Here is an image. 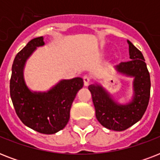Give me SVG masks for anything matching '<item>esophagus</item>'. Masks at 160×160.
Returning a JSON list of instances; mask_svg holds the SVG:
<instances>
[{
	"instance_id": "1",
	"label": "esophagus",
	"mask_w": 160,
	"mask_h": 160,
	"mask_svg": "<svg viewBox=\"0 0 160 160\" xmlns=\"http://www.w3.org/2000/svg\"><path fill=\"white\" fill-rule=\"evenodd\" d=\"M83 80H84V85L85 86H88V85H90V77L87 76V75H85L84 77H83Z\"/></svg>"
}]
</instances>
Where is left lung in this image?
Returning a JSON list of instances; mask_svg holds the SVG:
<instances>
[{"label":"left lung","instance_id":"8db88e82","mask_svg":"<svg viewBox=\"0 0 160 160\" xmlns=\"http://www.w3.org/2000/svg\"><path fill=\"white\" fill-rule=\"evenodd\" d=\"M130 60L115 66L118 73L133 77L132 100L125 105L116 102L102 85L95 83L89 86L95 116L103 126L115 131H123L140 120L149 104L150 95V76L141 51L129 41Z\"/></svg>","mask_w":160,"mask_h":160}]
</instances>
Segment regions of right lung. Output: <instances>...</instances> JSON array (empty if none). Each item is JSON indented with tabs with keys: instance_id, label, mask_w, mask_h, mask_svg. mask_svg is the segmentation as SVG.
Masks as SVG:
<instances>
[{
	"instance_id": "add662e5",
	"label": "right lung",
	"mask_w": 160,
	"mask_h": 160,
	"mask_svg": "<svg viewBox=\"0 0 160 160\" xmlns=\"http://www.w3.org/2000/svg\"><path fill=\"white\" fill-rule=\"evenodd\" d=\"M45 45L43 36L31 41L14 60L10 80V94L21 122L29 128L46 134L63 129L70 119L71 105L76 94L83 87L80 77L62 80L46 92L31 91L24 78L26 60L37 47Z\"/></svg>"
}]
</instances>
